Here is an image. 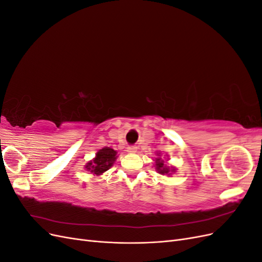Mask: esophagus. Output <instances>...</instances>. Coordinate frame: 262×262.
<instances>
[{
	"label": "esophagus",
	"instance_id": "obj_1",
	"mask_svg": "<svg viewBox=\"0 0 262 262\" xmlns=\"http://www.w3.org/2000/svg\"><path fill=\"white\" fill-rule=\"evenodd\" d=\"M128 152H130V153L137 152V147L136 146H128Z\"/></svg>",
	"mask_w": 262,
	"mask_h": 262
}]
</instances>
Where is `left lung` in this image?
<instances>
[{"mask_svg":"<svg viewBox=\"0 0 262 262\" xmlns=\"http://www.w3.org/2000/svg\"><path fill=\"white\" fill-rule=\"evenodd\" d=\"M156 169L158 170V172L162 173V175H167V173L169 172V168L166 167V166L164 165L163 161H161V158H157V162H156Z\"/></svg>","mask_w":262,"mask_h":262,"instance_id":"1","label":"left lung"}]
</instances>
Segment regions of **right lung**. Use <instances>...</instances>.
<instances>
[{"label":"right lung","instance_id":"obj_1","mask_svg":"<svg viewBox=\"0 0 262 262\" xmlns=\"http://www.w3.org/2000/svg\"><path fill=\"white\" fill-rule=\"evenodd\" d=\"M117 152L110 147H104L98 150L95 160L86 165V169L95 175H100L112 167L117 158Z\"/></svg>","mask_w":262,"mask_h":262}]
</instances>
